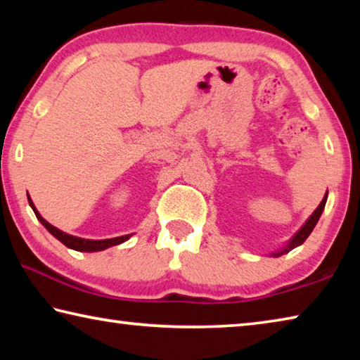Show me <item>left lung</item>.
<instances>
[{
	"label": "left lung",
	"mask_w": 360,
	"mask_h": 360,
	"mask_svg": "<svg viewBox=\"0 0 360 360\" xmlns=\"http://www.w3.org/2000/svg\"><path fill=\"white\" fill-rule=\"evenodd\" d=\"M326 202H327V193H326V197L322 198V202H321V205L318 206V208H316V211L313 212L311 216H309V219L307 222H304V225L303 227L297 231V233L292 236V240L288 243V246L285 248H283L281 251H278V252H273V257H279V255H283V254H285V252H289V251H292V249L294 248H297V246H300L302 243L308 238L309 236V233H311L313 231V229L316 227V224H318V221H319V217H321V214H322V211H324V206H326Z\"/></svg>",
	"instance_id": "left-lung-1"
}]
</instances>
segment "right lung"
<instances>
[{
	"instance_id": "add662e5",
	"label": "right lung",
	"mask_w": 360,
	"mask_h": 360,
	"mask_svg": "<svg viewBox=\"0 0 360 360\" xmlns=\"http://www.w3.org/2000/svg\"><path fill=\"white\" fill-rule=\"evenodd\" d=\"M28 203L32 206L36 217H38V221L44 225V227L51 231V233L56 236L58 241H62L66 248L70 249H75V251H81V252H95V251H105V249L115 246V245H120V243H124L130 238L131 235H124V236H117V238H109V240H84V238H79V236H72L65 233V231L58 230L57 227H53V225L49 224L44 217H42L38 210L34 208V205L32 202V198L28 197Z\"/></svg>"
}]
</instances>
